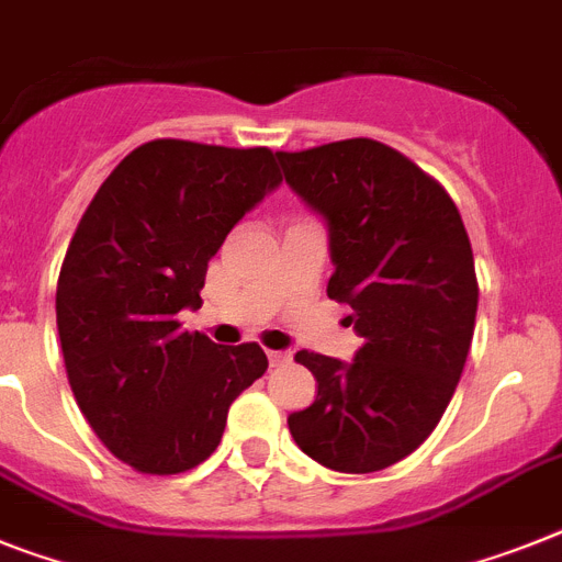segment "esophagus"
I'll use <instances>...</instances> for the list:
<instances>
[{"instance_id":"34e87169","label":"esophagus","mask_w":562,"mask_h":562,"mask_svg":"<svg viewBox=\"0 0 562 562\" xmlns=\"http://www.w3.org/2000/svg\"><path fill=\"white\" fill-rule=\"evenodd\" d=\"M268 362H271V369H277V366H285V362H291V353L289 351H268Z\"/></svg>"}]
</instances>
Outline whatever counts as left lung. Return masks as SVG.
Returning <instances> with one entry per match:
<instances>
[{"mask_svg": "<svg viewBox=\"0 0 562 562\" xmlns=\"http://www.w3.org/2000/svg\"><path fill=\"white\" fill-rule=\"evenodd\" d=\"M291 191L328 225V296L351 305V362L296 351L317 400L289 417L311 460L346 474L412 454L451 403L477 317L460 211L437 179L376 139L277 150Z\"/></svg>", "mask_w": 562, "mask_h": 562, "instance_id": "obj_1", "label": "left lung"}]
</instances>
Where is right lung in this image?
<instances>
[{"label":"right lung","instance_id":"obj_1","mask_svg":"<svg viewBox=\"0 0 562 562\" xmlns=\"http://www.w3.org/2000/svg\"><path fill=\"white\" fill-rule=\"evenodd\" d=\"M282 182L268 148L154 139L99 186L56 285V328L79 412L143 474L209 460L231 403L268 357L182 331L228 231Z\"/></svg>","mask_w":562,"mask_h":562}]
</instances>
